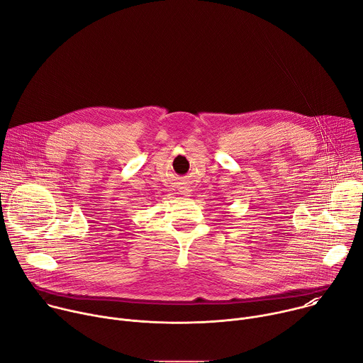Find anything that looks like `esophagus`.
I'll return each mask as SVG.
<instances>
[{
	"mask_svg": "<svg viewBox=\"0 0 363 363\" xmlns=\"http://www.w3.org/2000/svg\"><path fill=\"white\" fill-rule=\"evenodd\" d=\"M191 186H186V185H184V186H181V194L184 195V196H189L191 195Z\"/></svg>",
	"mask_w": 363,
	"mask_h": 363,
	"instance_id": "1",
	"label": "esophagus"
}]
</instances>
